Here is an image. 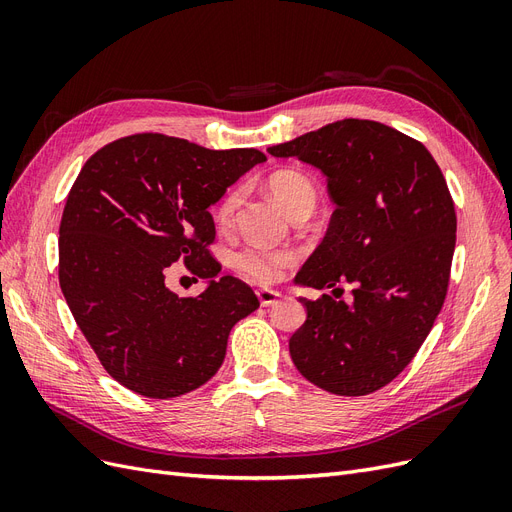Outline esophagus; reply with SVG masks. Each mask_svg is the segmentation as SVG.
<instances>
[{"label":"esophagus","instance_id":"1","mask_svg":"<svg viewBox=\"0 0 512 512\" xmlns=\"http://www.w3.org/2000/svg\"><path fill=\"white\" fill-rule=\"evenodd\" d=\"M257 298H259L261 306H274L280 300V293L274 291V289H259L257 291Z\"/></svg>","mask_w":512,"mask_h":512}]
</instances>
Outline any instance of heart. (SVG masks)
I'll return each instance as SVG.
<instances>
[{
  "mask_svg": "<svg viewBox=\"0 0 512 512\" xmlns=\"http://www.w3.org/2000/svg\"><path fill=\"white\" fill-rule=\"evenodd\" d=\"M274 200L283 206L289 214L300 208H315L317 204V189L312 180L300 172H278L268 183ZM244 191L240 187L227 191L217 208V221L223 227H229L236 219V212L242 204ZM295 251L291 249H268V246H244L242 251L234 255V268L257 283H272L278 278L280 270L291 266L295 261Z\"/></svg>",
  "mask_w": 512,
  "mask_h": 512,
  "instance_id": "heart-1",
  "label": "heart"
}]
</instances>
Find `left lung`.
<instances>
[{"mask_svg":"<svg viewBox=\"0 0 512 512\" xmlns=\"http://www.w3.org/2000/svg\"><path fill=\"white\" fill-rule=\"evenodd\" d=\"M268 153L319 168L336 204L295 283L353 285L349 304L300 298L293 364L329 393L368 395L410 364L447 298L457 232L447 180L419 140L376 121L329 123Z\"/></svg>","mask_w":512,"mask_h":512,"instance_id":"8db88e82","label":"left lung"}]
</instances>
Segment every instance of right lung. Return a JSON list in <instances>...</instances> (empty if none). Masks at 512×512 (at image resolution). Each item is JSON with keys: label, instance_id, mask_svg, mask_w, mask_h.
Returning <instances> with one entry per match:
<instances>
[{"label": "right lung", "instance_id": "right-lung-1", "mask_svg": "<svg viewBox=\"0 0 512 512\" xmlns=\"http://www.w3.org/2000/svg\"><path fill=\"white\" fill-rule=\"evenodd\" d=\"M266 155L210 151L163 134L100 148L82 166L59 225V285L104 370L144 398L185 395L217 374L232 327L259 308L219 276L208 208ZM209 280L197 299L165 287L174 260Z\"/></svg>", "mask_w": 512, "mask_h": 512}]
</instances>
